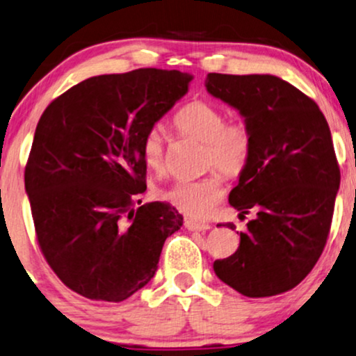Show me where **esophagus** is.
<instances>
[{
	"instance_id": "obj_1",
	"label": "esophagus",
	"mask_w": 356,
	"mask_h": 356,
	"mask_svg": "<svg viewBox=\"0 0 356 356\" xmlns=\"http://www.w3.org/2000/svg\"><path fill=\"white\" fill-rule=\"evenodd\" d=\"M185 227L190 231H208L211 229V226L204 225V222H198V221H193V219H186L185 221Z\"/></svg>"
}]
</instances>
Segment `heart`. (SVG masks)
I'll list each match as a JSON object with an SVG mask.
<instances>
[{
	"mask_svg": "<svg viewBox=\"0 0 356 356\" xmlns=\"http://www.w3.org/2000/svg\"><path fill=\"white\" fill-rule=\"evenodd\" d=\"M179 134L204 143V166L216 168L226 178H236L245 170L252 153V137L244 122H225V115L204 100L186 104L173 118ZM143 163L155 173L166 168L165 143L160 130L145 134L140 145ZM160 196L191 218H204L225 196L221 177L209 173L200 179H177L161 190Z\"/></svg>",
	"mask_w": 356,
	"mask_h": 356,
	"instance_id": "heart-1",
	"label": "heart"
}]
</instances>
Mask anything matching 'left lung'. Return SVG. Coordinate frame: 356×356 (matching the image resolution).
<instances>
[{
  "instance_id": "obj_1",
  "label": "left lung",
  "mask_w": 356,
  "mask_h": 356,
  "mask_svg": "<svg viewBox=\"0 0 356 356\" xmlns=\"http://www.w3.org/2000/svg\"><path fill=\"white\" fill-rule=\"evenodd\" d=\"M204 86L234 107L251 131V158L229 203L239 216L256 211L239 234L238 251L214 261L213 269L245 297L291 291L325 248L340 188L325 117L312 99L270 74L213 72Z\"/></svg>"
}]
</instances>
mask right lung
<instances>
[{
  "label": "right lung",
  "instance_id": "add662e5",
  "mask_svg": "<svg viewBox=\"0 0 356 356\" xmlns=\"http://www.w3.org/2000/svg\"><path fill=\"white\" fill-rule=\"evenodd\" d=\"M191 79L163 69L95 76L39 118L24 171L38 243L57 277L87 299L122 302L145 287L183 225L163 201L134 204L147 190L145 134Z\"/></svg>",
  "mask_w": 356,
  "mask_h": 356
}]
</instances>
